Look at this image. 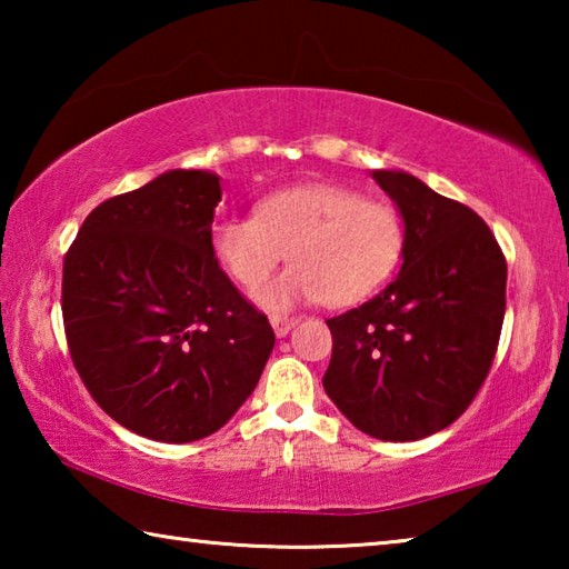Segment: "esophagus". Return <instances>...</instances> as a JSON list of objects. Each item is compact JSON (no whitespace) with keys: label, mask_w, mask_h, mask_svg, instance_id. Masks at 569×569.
<instances>
[{"label":"esophagus","mask_w":569,"mask_h":569,"mask_svg":"<svg viewBox=\"0 0 569 569\" xmlns=\"http://www.w3.org/2000/svg\"><path fill=\"white\" fill-rule=\"evenodd\" d=\"M296 323H298L296 316H281V313H273L271 316V326H273V331H276L278 339H283V336L291 331Z\"/></svg>","instance_id":"obj_1"}]
</instances>
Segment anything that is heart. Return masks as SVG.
Listing matches in <instances>:
<instances>
[{
  "label": "heart",
  "instance_id": "1",
  "mask_svg": "<svg viewBox=\"0 0 569 569\" xmlns=\"http://www.w3.org/2000/svg\"><path fill=\"white\" fill-rule=\"evenodd\" d=\"M210 250L243 288H258L288 256L293 266L258 291L268 308L319 301L351 306L369 298L399 266L403 223L397 208L341 186H296L210 226Z\"/></svg>",
  "mask_w": 569,
  "mask_h": 569
}]
</instances>
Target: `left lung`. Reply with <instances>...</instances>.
I'll list each match as a JSON object with an SVG mask.
<instances>
[{
	"label": "left lung",
	"instance_id": "8db88e82",
	"mask_svg": "<svg viewBox=\"0 0 569 569\" xmlns=\"http://www.w3.org/2000/svg\"><path fill=\"white\" fill-rule=\"evenodd\" d=\"M371 176L403 218V263L379 296L326 321L323 389L363 435L417 441L457 421L492 369L507 261L471 208L409 172Z\"/></svg>",
	"mask_w": 569,
	"mask_h": 569
}]
</instances>
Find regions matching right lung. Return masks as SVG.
Listing matches in <instances>:
<instances>
[{"instance_id":"1","label":"right lung","mask_w":569,"mask_h":569,"mask_svg":"<svg viewBox=\"0 0 569 569\" xmlns=\"http://www.w3.org/2000/svg\"><path fill=\"white\" fill-rule=\"evenodd\" d=\"M218 203L213 172L168 170L94 208L64 256L77 373L104 413L168 445L223 427L276 343L210 250Z\"/></svg>"}]
</instances>
